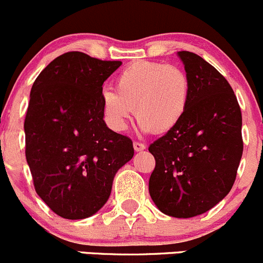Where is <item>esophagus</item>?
<instances>
[{"label": "esophagus", "instance_id": "esophagus-1", "mask_svg": "<svg viewBox=\"0 0 263 263\" xmlns=\"http://www.w3.org/2000/svg\"><path fill=\"white\" fill-rule=\"evenodd\" d=\"M134 148L136 153H141V151H143L146 148V145L142 142H137V141H135L134 142Z\"/></svg>", "mask_w": 263, "mask_h": 263}]
</instances>
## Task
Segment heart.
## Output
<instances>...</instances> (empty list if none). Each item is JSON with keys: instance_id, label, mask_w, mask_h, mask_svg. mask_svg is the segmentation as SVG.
Here are the masks:
<instances>
[{"instance_id": "obj_1", "label": "heart", "mask_w": 263, "mask_h": 263, "mask_svg": "<svg viewBox=\"0 0 263 263\" xmlns=\"http://www.w3.org/2000/svg\"><path fill=\"white\" fill-rule=\"evenodd\" d=\"M102 109L115 131L122 132L134 113L143 134H165L184 117L190 101L187 74L175 65L135 62L116 78V92L102 90Z\"/></svg>"}]
</instances>
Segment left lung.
<instances>
[{
    "label": "left lung",
    "instance_id": "1",
    "mask_svg": "<svg viewBox=\"0 0 263 263\" xmlns=\"http://www.w3.org/2000/svg\"><path fill=\"white\" fill-rule=\"evenodd\" d=\"M190 81V101L176 127L151 143L148 192L164 214L192 218L231 192L243 153L242 115L233 89L214 66L178 51Z\"/></svg>",
    "mask_w": 263,
    "mask_h": 263
}]
</instances>
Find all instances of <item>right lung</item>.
<instances>
[{"label":"right lung","instance_id":"right-lung-1","mask_svg":"<svg viewBox=\"0 0 263 263\" xmlns=\"http://www.w3.org/2000/svg\"><path fill=\"white\" fill-rule=\"evenodd\" d=\"M121 65L65 52L32 84L24 123L26 161L39 197L65 219L96 214L116 173L134 157L131 139L109 129L102 109V85Z\"/></svg>","mask_w":263,"mask_h":263}]
</instances>
